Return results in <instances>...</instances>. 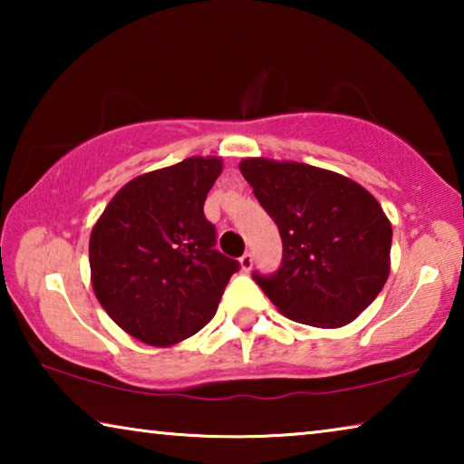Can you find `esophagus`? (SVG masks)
<instances>
[{
  "instance_id": "esophagus-1",
  "label": "esophagus",
  "mask_w": 464,
  "mask_h": 464,
  "mask_svg": "<svg viewBox=\"0 0 464 464\" xmlns=\"http://www.w3.org/2000/svg\"><path fill=\"white\" fill-rule=\"evenodd\" d=\"M239 264L243 272H249L251 266H254V254H251V251H246V254L239 257Z\"/></svg>"
}]
</instances>
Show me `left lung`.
<instances>
[{"label":"left lung","mask_w":464,"mask_h":464,"mask_svg":"<svg viewBox=\"0 0 464 464\" xmlns=\"http://www.w3.org/2000/svg\"><path fill=\"white\" fill-rule=\"evenodd\" d=\"M282 237L280 268L251 276L282 315L342 327L371 304L389 278L392 229L381 204L335 171L249 157L239 163Z\"/></svg>","instance_id":"8db88e82"}]
</instances>
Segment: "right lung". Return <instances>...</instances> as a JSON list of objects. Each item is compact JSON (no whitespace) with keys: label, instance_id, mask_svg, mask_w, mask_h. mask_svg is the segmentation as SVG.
<instances>
[{"label":"right lung","instance_id":"add662e5","mask_svg":"<svg viewBox=\"0 0 464 464\" xmlns=\"http://www.w3.org/2000/svg\"><path fill=\"white\" fill-rule=\"evenodd\" d=\"M218 157H188L130 179L93 225L92 286L124 332L149 345L178 343L215 317L239 262L215 249L204 200Z\"/></svg>","mask_w":464,"mask_h":464}]
</instances>
